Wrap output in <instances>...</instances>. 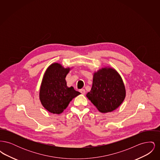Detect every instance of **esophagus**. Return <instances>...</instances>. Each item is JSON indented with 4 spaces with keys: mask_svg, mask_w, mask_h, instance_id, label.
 I'll list each match as a JSON object with an SVG mask.
<instances>
[{
    "mask_svg": "<svg viewBox=\"0 0 160 160\" xmlns=\"http://www.w3.org/2000/svg\"><path fill=\"white\" fill-rule=\"evenodd\" d=\"M80 92L82 93V94H84L85 93V90L84 89H82L80 90Z\"/></svg>",
    "mask_w": 160,
    "mask_h": 160,
    "instance_id": "34e87169",
    "label": "esophagus"
}]
</instances>
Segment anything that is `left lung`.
Segmentation results:
<instances>
[{
    "label": "left lung",
    "instance_id": "obj_1",
    "mask_svg": "<svg viewBox=\"0 0 160 160\" xmlns=\"http://www.w3.org/2000/svg\"><path fill=\"white\" fill-rule=\"evenodd\" d=\"M100 112L113 111L122 104L125 89L119 74L112 68H102L93 75L91 91L86 95Z\"/></svg>",
    "mask_w": 160,
    "mask_h": 160
}]
</instances>
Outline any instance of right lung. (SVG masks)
I'll use <instances>...</instances> for the list:
<instances>
[{
  "instance_id": "right-lung-1",
  "label": "right lung",
  "mask_w": 160,
  "mask_h": 160,
  "mask_svg": "<svg viewBox=\"0 0 160 160\" xmlns=\"http://www.w3.org/2000/svg\"><path fill=\"white\" fill-rule=\"evenodd\" d=\"M69 70L54 63L46 70L43 77L39 98L44 107L52 113H62L69 102L80 94L73 87L68 88L67 85L65 77Z\"/></svg>"
}]
</instances>
